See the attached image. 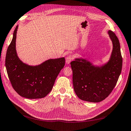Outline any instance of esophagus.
<instances>
[{
    "mask_svg": "<svg viewBox=\"0 0 131 131\" xmlns=\"http://www.w3.org/2000/svg\"><path fill=\"white\" fill-rule=\"evenodd\" d=\"M73 57L72 55H69L68 56H67L66 57V62L67 64H69V63L71 62V61H72L73 60Z\"/></svg>",
    "mask_w": 131,
    "mask_h": 131,
    "instance_id": "1",
    "label": "esophagus"
}]
</instances>
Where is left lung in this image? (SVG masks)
I'll return each mask as SVG.
<instances>
[{
    "label": "left lung",
    "mask_w": 131,
    "mask_h": 131,
    "mask_svg": "<svg viewBox=\"0 0 131 131\" xmlns=\"http://www.w3.org/2000/svg\"><path fill=\"white\" fill-rule=\"evenodd\" d=\"M113 43L109 60L101 66H94L84 58L70 63L75 92L81 100L97 103L108 97L116 86L121 73L122 58L119 40L113 31H108Z\"/></svg>",
    "instance_id": "obj_1"
}]
</instances>
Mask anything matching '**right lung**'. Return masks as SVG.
Instances as JSON below:
<instances>
[{
  "label": "right lung",
  "mask_w": 131,
  "mask_h": 131,
  "mask_svg": "<svg viewBox=\"0 0 131 131\" xmlns=\"http://www.w3.org/2000/svg\"><path fill=\"white\" fill-rule=\"evenodd\" d=\"M16 26L7 50L5 67L12 86L19 95L28 99L42 98L52 90L55 80L65 65L64 57L50 59L38 66L23 63L17 56Z\"/></svg>",
  "instance_id": "obj_1"
}]
</instances>
